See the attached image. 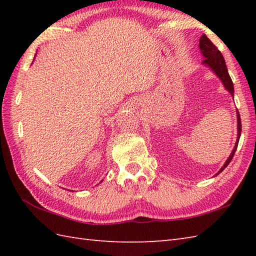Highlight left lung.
Wrapping results in <instances>:
<instances>
[{
  "label": "left lung",
  "instance_id": "1",
  "mask_svg": "<svg viewBox=\"0 0 256 256\" xmlns=\"http://www.w3.org/2000/svg\"><path fill=\"white\" fill-rule=\"evenodd\" d=\"M199 48L201 50V54H202V56L204 57V60L202 62V64H206V66H208L209 68H211L212 72H214L220 78L222 84H224V88L230 92L232 96H234L233 82H232L229 72H228L224 58V56H222L220 50L214 44H212V42L204 34L200 37ZM236 116H238V140H236V146H234V148H233L230 156L228 157V160L224 162V165L220 168V170L218 172H216V175L220 174L228 165L230 164V162L232 160L233 156H234V153L236 150L238 140H240V135H241V118H240V114H238V112Z\"/></svg>",
  "mask_w": 256,
  "mask_h": 256
}]
</instances>
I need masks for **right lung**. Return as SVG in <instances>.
Segmentation results:
<instances>
[{
  "instance_id": "1",
  "label": "right lung",
  "mask_w": 256,
  "mask_h": 256,
  "mask_svg": "<svg viewBox=\"0 0 256 256\" xmlns=\"http://www.w3.org/2000/svg\"><path fill=\"white\" fill-rule=\"evenodd\" d=\"M101 182H102V180H101Z\"/></svg>"
}]
</instances>
